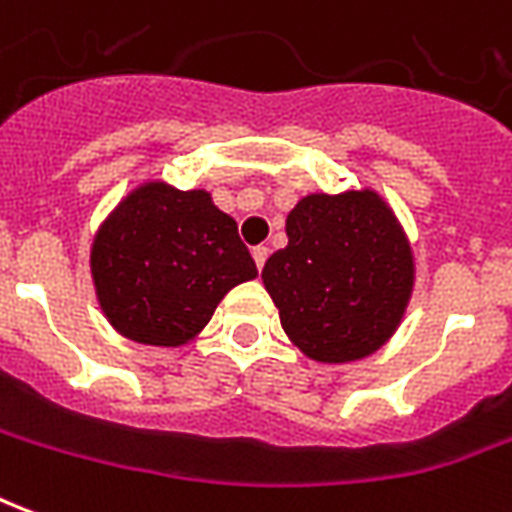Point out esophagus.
<instances>
[{
  "instance_id": "esophagus-1",
  "label": "esophagus",
  "mask_w": 512,
  "mask_h": 512,
  "mask_svg": "<svg viewBox=\"0 0 512 512\" xmlns=\"http://www.w3.org/2000/svg\"><path fill=\"white\" fill-rule=\"evenodd\" d=\"M267 256H270V248H264V245L253 248V262H256V267H259V270H262L264 262H267Z\"/></svg>"
}]
</instances>
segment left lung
Returning a JSON list of instances; mask_svg holds the SVG:
<instances>
[{
    "instance_id": "obj_1",
    "label": "left lung",
    "mask_w": 512,
    "mask_h": 512,
    "mask_svg": "<svg viewBox=\"0 0 512 512\" xmlns=\"http://www.w3.org/2000/svg\"><path fill=\"white\" fill-rule=\"evenodd\" d=\"M286 237L262 281L289 342L317 364L378 353L416 284L411 239L389 201L372 187L311 192L286 215Z\"/></svg>"
}]
</instances>
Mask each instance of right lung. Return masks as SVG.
<instances>
[{"label":"right lung","instance_id":"right-lung-1","mask_svg":"<svg viewBox=\"0 0 512 512\" xmlns=\"http://www.w3.org/2000/svg\"><path fill=\"white\" fill-rule=\"evenodd\" d=\"M256 264L209 190L143 179L101 220L90 278L101 314L123 339L184 347L204 331L220 300L256 278Z\"/></svg>","mask_w":512,"mask_h":512}]
</instances>
